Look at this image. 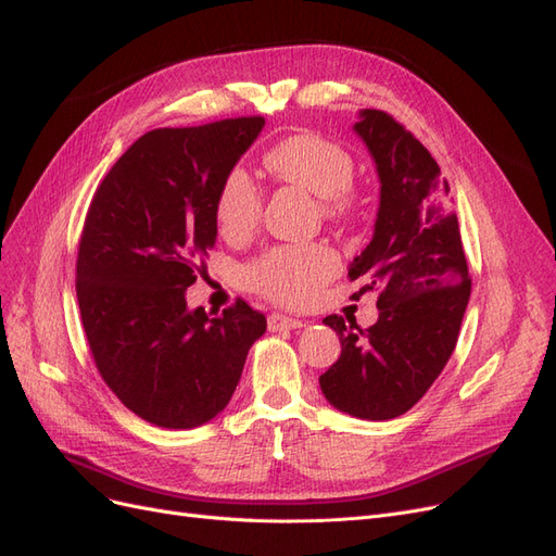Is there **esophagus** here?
I'll list each match as a JSON object with an SVG mask.
<instances>
[{
  "label": "esophagus",
  "instance_id": "34e87169",
  "mask_svg": "<svg viewBox=\"0 0 556 556\" xmlns=\"http://www.w3.org/2000/svg\"><path fill=\"white\" fill-rule=\"evenodd\" d=\"M267 327H270V332L298 330V327H304V320L291 318V316H283V314H270V316H267Z\"/></svg>",
  "mask_w": 556,
  "mask_h": 556
}]
</instances>
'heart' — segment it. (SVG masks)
<instances>
[{"mask_svg": "<svg viewBox=\"0 0 556 556\" xmlns=\"http://www.w3.org/2000/svg\"><path fill=\"white\" fill-rule=\"evenodd\" d=\"M267 174L277 182L295 185L318 197L320 211L330 222H351L362 208V197L353 188L355 160L339 141L316 132H298L279 139L263 155ZM263 211V197L254 180L233 169L222 180L215 199L219 233L229 240L252 236ZM339 270L330 247L279 244L240 267L247 291L283 306L309 304Z\"/></svg>", "mask_w": 556, "mask_h": 556, "instance_id": "heart-1", "label": "heart"}]
</instances>
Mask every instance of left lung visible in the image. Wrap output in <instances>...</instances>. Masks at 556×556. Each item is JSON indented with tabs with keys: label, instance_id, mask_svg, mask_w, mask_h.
Listing matches in <instances>:
<instances>
[{
	"label": "left lung",
	"instance_id": "obj_1",
	"mask_svg": "<svg viewBox=\"0 0 556 556\" xmlns=\"http://www.w3.org/2000/svg\"><path fill=\"white\" fill-rule=\"evenodd\" d=\"M355 132L376 160V231L348 277L378 291V323L327 316L341 355L320 376L325 399L368 421L405 415L438 380L454 353L471 279L448 182L435 157L380 110H362Z\"/></svg>",
	"mask_w": 556,
	"mask_h": 556
}]
</instances>
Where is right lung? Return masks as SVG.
<instances>
[{
  "mask_svg": "<svg viewBox=\"0 0 556 556\" xmlns=\"http://www.w3.org/2000/svg\"><path fill=\"white\" fill-rule=\"evenodd\" d=\"M265 126L224 118L141 135L102 178L77 252V304L102 380L143 421L194 428L229 405L265 316L188 309L217 238L222 180Z\"/></svg>",
  "mask_w": 556,
  "mask_h": 556,
  "instance_id": "right-lung-1",
  "label": "right lung"
}]
</instances>
